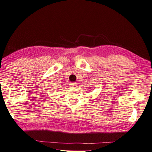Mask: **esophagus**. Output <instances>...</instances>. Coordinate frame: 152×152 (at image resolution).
Here are the masks:
<instances>
[{
	"label": "esophagus",
	"instance_id": "1",
	"mask_svg": "<svg viewBox=\"0 0 152 152\" xmlns=\"http://www.w3.org/2000/svg\"><path fill=\"white\" fill-rule=\"evenodd\" d=\"M70 85H71V86H72L73 88H75V87H76V86H77L76 83H71Z\"/></svg>",
	"mask_w": 152,
	"mask_h": 152
}]
</instances>
